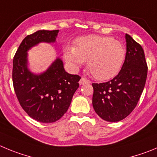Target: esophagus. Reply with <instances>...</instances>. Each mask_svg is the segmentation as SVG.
Returning a JSON list of instances; mask_svg holds the SVG:
<instances>
[{
    "mask_svg": "<svg viewBox=\"0 0 157 157\" xmlns=\"http://www.w3.org/2000/svg\"><path fill=\"white\" fill-rule=\"evenodd\" d=\"M89 83H90V81H89L88 80H87V79L84 78V77H81V79H80V81H79L80 85H84V84H89Z\"/></svg>",
    "mask_w": 157,
    "mask_h": 157,
    "instance_id": "34e87169",
    "label": "esophagus"
}]
</instances>
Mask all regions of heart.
<instances>
[{
  "instance_id": "heart-1",
  "label": "heart",
  "mask_w": 157,
  "mask_h": 157,
  "mask_svg": "<svg viewBox=\"0 0 157 157\" xmlns=\"http://www.w3.org/2000/svg\"><path fill=\"white\" fill-rule=\"evenodd\" d=\"M125 48L120 41L110 36L88 35L77 38L74 47L66 46L63 56L73 70L87 61V69L94 78L100 80L115 76L122 67Z\"/></svg>"
}]
</instances>
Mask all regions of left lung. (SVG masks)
<instances>
[{
	"mask_svg": "<svg viewBox=\"0 0 157 157\" xmlns=\"http://www.w3.org/2000/svg\"><path fill=\"white\" fill-rule=\"evenodd\" d=\"M127 52L119 73L105 83L92 84V105L101 119L117 122L128 117L138 104L147 77V64L142 46L125 35Z\"/></svg>",
	"mask_w": 157,
	"mask_h": 157,
	"instance_id": "left-lung-1",
	"label": "left lung"
}]
</instances>
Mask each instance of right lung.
I'll use <instances>...</instances> for the list:
<instances>
[{
    "label": "right lung",
    "instance_id": "right-lung-1",
    "mask_svg": "<svg viewBox=\"0 0 157 157\" xmlns=\"http://www.w3.org/2000/svg\"><path fill=\"white\" fill-rule=\"evenodd\" d=\"M59 32L43 29L26 36L13 59L12 81L17 98L31 118L41 123L56 122L66 113L80 80L78 75L65 71L59 57L42 73L29 70V50L40 43H55Z\"/></svg>",
    "mask_w": 157,
    "mask_h": 157
}]
</instances>
